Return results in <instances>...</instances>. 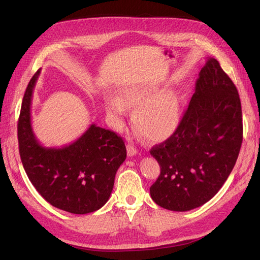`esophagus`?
I'll return each mask as SVG.
<instances>
[{
	"instance_id": "34e87169",
	"label": "esophagus",
	"mask_w": 260,
	"mask_h": 260,
	"mask_svg": "<svg viewBox=\"0 0 260 260\" xmlns=\"http://www.w3.org/2000/svg\"><path fill=\"white\" fill-rule=\"evenodd\" d=\"M127 152H128V155L129 156H135L138 154V149L133 146L132 144H128L127 146Z\"/></svg>"
}]
</instances>
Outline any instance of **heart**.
Instances as JSON below:
<instances>
[{"instance_id":"obj_1","label":"heart","mask_w":260,"mask_h":260,"mask_svg":"<svg viewBox=\"0 0 260 260\" xmlns=\"http://www.w3.org/2000/svg\"><path fill=\"white\" fill-rule=\"evenodd\" d=\"M155 90L145 85H130L119 96L106 99L107 114L116 120L125 115L127 107H137L132 115L133 125L141 135L153 142L167 140L181 123L179 100L175 94L154 96Z\"/></svg>"}]
</instances>
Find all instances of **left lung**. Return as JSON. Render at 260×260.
<instances>
[{
	"mask_svg": "<svg viewBox=\"0 0 260 260\" xmlns=\"http://www.w3.org/2000/svg\"><path fill=\"white\" fill-rule=\"evenodd\" d=\"M243 141L242 107L237 86L208 57L180 127L154 146L160 175L149 188L165 209L187 211L211 200L237 162Z\"/></svg>",
	"mask_w": 260,
	"mask_h": 260,
	"instance_id": "8db88e82",
	"label": "left lung"
}]
</instances>
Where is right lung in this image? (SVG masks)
I'll use <instances>...</instances> for the list:
<instances>
[{"mask_svg": "<svg viewBox=\"0 0 260 260\" xmlns=\"http://www.w3.org/2000/svg\"><path fill=\"white\" fill-rule=\"evenodd\" d=\"M40 70L22 99L18 144L23 169L36 190L52 206L76 215L103 207L112 194L118 168L127 157L123 140L92 123L75 142L45 147L31 125V101Z\"/></svg>", "mask_w": 260, "mask_h": 260, "instance_id": "1", "label": "right lung"}]
</instances>
